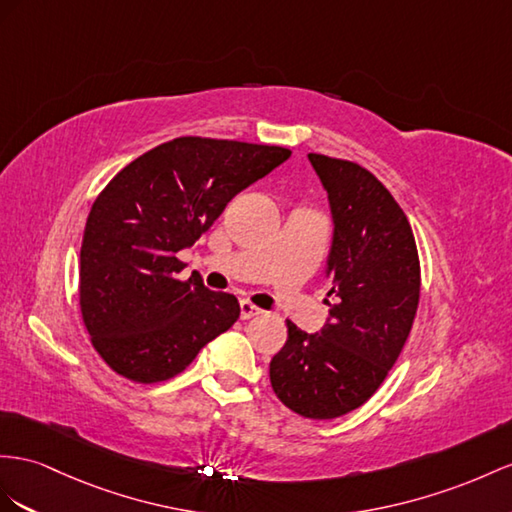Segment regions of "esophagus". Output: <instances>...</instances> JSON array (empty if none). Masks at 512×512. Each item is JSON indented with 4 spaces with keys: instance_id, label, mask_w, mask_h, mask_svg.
<instances>
[{
    "instance_id": "obj_1",
    "label": "esophagus",
    "mask_w": 512,
    "mask_h": 512,
    "mask_svg": "<svg viewBox=\"0 0 512 512\" xmlns=\"http://www.w3.org/2000/svg\"><path fill=\"white\" fill-rule=\"evenodd\" d=\"M261 313V309L259 307H255L251 300H242L240 303V318L242 320H248V318H255V316H259Z\"/></svg>"
}]
</instances>
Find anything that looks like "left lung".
Returning <instances> with one entry per match:
<instances>
[{
  "label": "left lung",
  "mask_w": 512,
  "mask_h": 512,
  "mask_svg": "<svg viewBox=\"0 0 512 512\" xmlns=\"http://www.w3.org/2000/svg\"><path fill=\"white\" fill-rule=\"evenodd\" d=\"M335 220L326 274L331 324L307 335L287 320L270 361L277 398L309 419L355 411L383 385L411 333L422 290L415 235L398 201L368 168L309 153Z\"/></svg>",
  "instance_id": "obj_1"
}]
</instances>
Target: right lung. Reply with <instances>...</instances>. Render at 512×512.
Returning a JSON list of instances; mask_svg holds the SVG:
<instances>
[{"label":"right lung","mask_w":512,"mask_h":512,"mask_svg":"<svg viewBox=\"0 0 512 512\" xmlns=\"http://www.w3.org/2000/svg\"><path fill=\"white\" fill-rule=\"evenodd\" d=\"M290 153L179 136L136 157L99 192L84 229L77 296L90 344L116 374L142 385L168 381L240 318L233 294L207 290L199 274L179 279L177 253Z\"/></svg>","instance_id":"obj_1"}]
</instances>
